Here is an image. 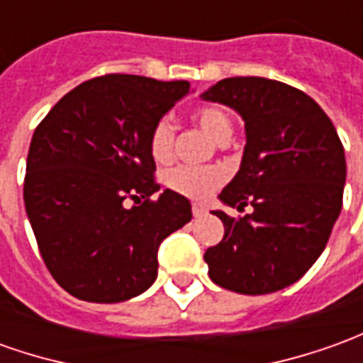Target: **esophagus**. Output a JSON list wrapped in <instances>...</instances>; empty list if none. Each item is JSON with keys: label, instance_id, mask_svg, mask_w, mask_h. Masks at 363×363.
<instances>
[{"label": "esophagus", "instance_id": "1", "mask_svg": "<svg viewBox=\"0 0 363 363\" xmlns=\"http://www.w3.org/2000/svg\"><path fill=\"white\" fill-rule=\"evenodd\" d=\"M192 214H194L196 218H201V216L206 214V208H204L202 204H199V202H194V204H192Z\"/></svg>", "mask_w": 363, "mask_h": 363}]
</instances>
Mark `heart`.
Segmentation results:
<instances>
[{
	"label": "heart",
	"mask_w": 363,
	"mask_h": 363,
	"mask_svg": "<svg viewBox=\"0 0 363 363\" xmlns=\"http://www.w3.org/2000/svg\"><path fill=\"white\" fill-rule=\"evenodd\" d=\"M194 123L208 137L218 143H226L233 135V121L220 107H202L192 115ZM174 145V125L169 119H161L150 130V155L157 162L171 161ZM224 181V172L218 167H177L167 174V184L172 191L194 201H202L213 194Z\"/></svg>",
	"instance_id": "b5f03b06"
}]
</instances>
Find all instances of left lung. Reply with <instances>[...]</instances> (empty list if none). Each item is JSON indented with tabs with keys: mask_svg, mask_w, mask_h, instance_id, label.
I'll return each mask as SVG.
<instances>
[{
	"mask_svg": "<svg viewBox=\"0 0 363 363\" xmlns=\"http://www.w3.org/2000/svg\"><path fill=\"white\" fill-rule=\"evenodd\" d=\"M202 101L244 121L240 169L218 194L226 206L254 211L224 224V238L204 260L214 284L238 294H270L294 284L326 248L342 211L346 157L336 129L312 97L280 81L230 77Z\"/></svg>",
	"mask_w": 363,
	"mask_h": 363,
	"instance_id": "obj_1",
	"label": "left lung"
}]
</instances>
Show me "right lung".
<instances>
[{"label": "right lung", "instance_id": "obj_1", "mask_svg": "<svg viewBox=\"0 0 363 363\" xmlns=\"http://www.w3.org/2000/svg\"><path fill=\"white\" fill-rule=\"evenodd\" d=\"M189 93V81L105 75L69 91L39 123L26 213L43 262L71 296L115 304L143 294L157 280L162 240L191 223V202L179 192L149 201L161 189L150 130Z\"/></svg>", "mask_w": 363, "mask_h": 363}]
</instances>
